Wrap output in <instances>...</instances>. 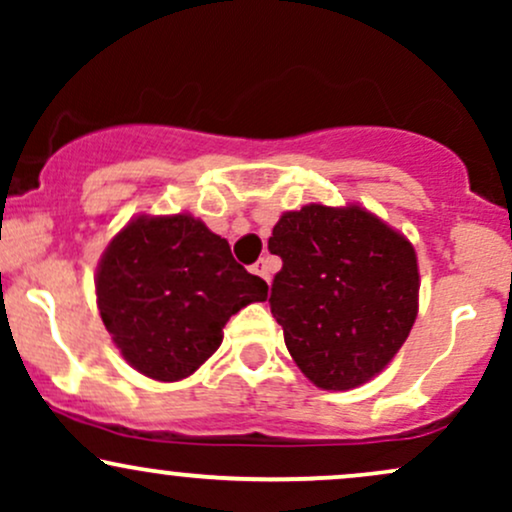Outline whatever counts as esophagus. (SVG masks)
<instances>
[{"instance_id":"1","label":"esophagus","mask_w":512,"mask_h":512,"mask_svg":"<svg viewBox=\"0 0 512 512\" xmlns=\"http://www.w3.org/2000/svg\"><path fill=\"white\" fill-rule=\"evenodd\" d=\"M250 272L257 274V276H262L264 281H269V272H272V269H269L267 260H257V262L250 267Z\"/></svg>"}]
</instances>
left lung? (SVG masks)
<instances>
[{"mask_svg":"<svg viewBox=\"0 0 512 512\" xmlns=\"http://www.w3.org/2000/svg\"><path fill=\"white\" fill-rule=\"evenodd\" d=\"M272 315L305 378L322 390L368 383L407 342L419 264L402 233L358 204H308L276 221Z\"/></svg>","mask_w":512,"mask_h":512,"instance_id":"obj_1","label":"left lung"}]
</instances>
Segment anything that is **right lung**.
I'll return each instance as SVG.
<instances>
[{"label":"right lung","mask_w":512,"mask_h":512,"mask_svg":"<svg viewBox=\"0 0 512 512\" xmlns=\"http://www.w3.org/2000/svg\"><path fill=\"white\" fill-rule=\"evenodd\" d=\"M96 296L129 366L175 383L219 349L228 317L267 298V284L195 216L144 214L105 248Z\"/></svg>","instance_id":"add662e5"}]
</instances>
